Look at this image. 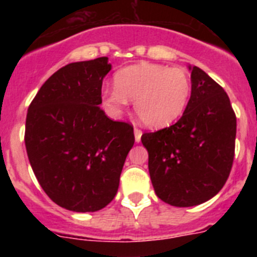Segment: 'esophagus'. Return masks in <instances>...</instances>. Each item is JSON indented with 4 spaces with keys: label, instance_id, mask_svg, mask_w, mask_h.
Returning a JSON list of instances; mask_svg holds the SVG:
<instances>
[{
    "label": "esophagus",
    "instance_id": "esophagus-1",
    "mask_svg": "<svg viewBox=\"0 0 257 257\" xmlns=\"http://www.w3.org/2000/svg\"><path fill=\"white\" fill-rule=\"evenodd\" d=\"M134 135H135V142L140 143V140H142L143 131L140 130V128H135V130H134Z\"/></svg>",
    "mask_w": 257,
    "mask_h": 257
}]
</instances>
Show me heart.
Returning a JSON list of instances; mask_svg holds the SVG:
<instances>
[{"mask_svg": "<svg viewBox=\"0 0 257 257\" xmlns=\"http://www.w3.org/2000/svg\"><path fill=\"white\" fill-rule=\"evenodd\" d=\"M190 95L192 79L187 70L143 61L118 70L114 87L103 88L100 103L109 117L119 118L128 100H134L144 126L163 128L184 114Z\"/></svg>", "mask_w": 257, "mask_h": 257, "instance_id": "obj_1", "label": "heart"}]
</instances>
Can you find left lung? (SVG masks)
I'll use <instances>...</instances> for the list:
<instances>
[{
	"label": "left lung",
	"instance_id": "obj_1",
	"mask_svg": "<svg viewBox=\"0 0 257 257\" xmlns=\"http://www.w3.org/2000/svg\"><path fill=\"white\" fill-rule=\"evenodd\" d=\"M192 70V95L175 124L145 133L142 143L157 197L176 207L208 201L230 174L237 118L224 88L198 67Z\"/></svg>",
	"mask_w": 257,
	"mask_h": 257
}]
</instances>
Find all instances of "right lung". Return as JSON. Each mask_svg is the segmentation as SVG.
<instances>
[{
  "mask_svg": "<svg viewBox=\"0 0 257 257\" xmlns=\"http://www.w3.org/2000/svg\"><path fill=\"white\" fill-rule=\"evenodd\" d=\"M108 58L60 68L32 100L26 121L27 154L52 202L74 212H95L117 194L134 127L100 109Z\"/></svg>",
  "mask_w": 257,
  "mask_h": 257,
  "instance_id": "add662e5",
  "label": "right lung"
}]
</instances>
